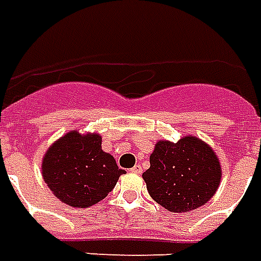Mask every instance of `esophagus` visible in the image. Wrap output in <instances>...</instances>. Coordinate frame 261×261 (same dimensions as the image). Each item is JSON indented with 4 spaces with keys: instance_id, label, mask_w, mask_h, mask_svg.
Wrapping results in <instances>:
<instances>
[{
    "instance_id": "obj_1",
    "label": "esophagus",
    "mask_w": 261,
    "mask_h": 261,
    "mask_svg": "<svg viewBox=\"0 0 261 261\" xmlns=\"http://www.w3.org/2000/svg\"><path fill=\"white\" fill-rule=\"evenodd\" d=\"M142 166L141 165H134V168L131 169V172H134V173H142Z\"/></svg>"
}]
</instances>
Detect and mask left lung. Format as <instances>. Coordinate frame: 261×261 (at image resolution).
Masks as SVG:
<instances>
[{
	"label": "left lung",
	"instance_id": "obj_1",
	"mask_svg": "<svg viewBox=\"0 0 261 261\" xmlns=\"http://www.w3.org/2000/svg\"><path fill=\"white\" fill-rule=\"evenodd\" d=\"M142 173L149 196L170 213H187L210 201L219 187L221 165L214 149L194 136L158 141Z\"/></svg>",
	"mask_w": 261,
	"mask_h": 261
}]
</instances>
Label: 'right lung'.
Wrapping results in <instances>:
<instances>
[{"mask_svg":"<svg viewBox=\"0 0 261 261\" xmlns=\"http://www.w3.org/2000/svg\"><path fill=\"white\" fill-rule=\"evenodd\" d=\"M116 159L102 149V137L69 131L48 148L42 175L48 189L71 207L86 208L112 192L120 175Z\"/></svg>","mask_w":261,"mask_h":261,"instance_id":"add662e5","label":"right lung"}]
</instances>
